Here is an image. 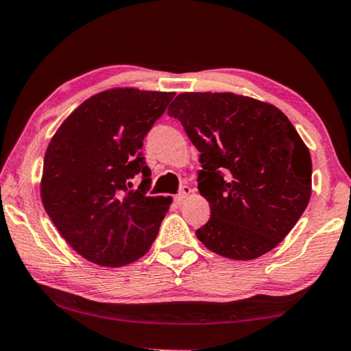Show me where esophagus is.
<instances>
[{"instance_id": "34e87169", "label": "esophagus", "mask_w": 351, "mask_h": 351, "mask_svg": "<svg viewBox=\"0 0 351 351\" xmlns=\"http://www.w3.org/2000/svg\"><path fill=\"white\" fill-rule=\"evenodd\" d=\"M192 192H193V191H192L191 187H189V186H184V187L181 189V192L178 193V195L175 197V202H176V203H182V202H184V199H186L189 195H191Z\"/></svg>"}]
</instances>
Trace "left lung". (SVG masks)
Here are the masks:
<instances>
[{
	"mask_svg": "<svg viewBox=\"0 0 351 351\" xmlns=\"http://www.w3.org/2000/svg\"><path fill=\"white\" fill-rule=\"evenodd\" d=\"M199 152L198 191L210 219L197 230L223 258L269 253L304 213L313 189L309 149L276 106L232 92H184L169 108Z\"/></svg>",
	"mask_w": 351,
	"mask_h": 351,
	"instance_id": "obj_1",
	"label": "left lung"
}]
</instances>
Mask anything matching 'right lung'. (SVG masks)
<instances>
[{
    "label": "right lung",
    "mask_w": 351,
    "mask_h": 351,
    "mask_svg": "<svg viewBox=\"0 0 351 351\" xmlns=\"http://www.w3.org/2000/svg\"><path fill=\"white\" fill-rule=\"evenodd\" d=\"M173 92L114 87L81 103L48 143L40 198L65 242L82 258L121 267L152 248L171 197H148L143 137ZM142 173L137 189L130 180Z\"/></svg>",
    "instance_id": "1"
}]
</instances>
